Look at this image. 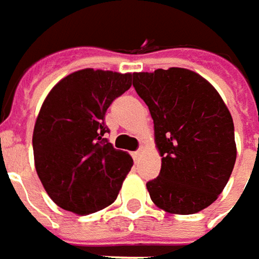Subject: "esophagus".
Segmentation results:
<instances>
[{"instance_id":"34e87169","label":"esophagus","mask_w":259,"mask_h":259,"mask_svg":"<svg viewBox=\"0 0 259 259\" xmlns=\"http://www.w3.org/2000/svg\"><path fill=\"white\" fill-rule=\"evenodd\" d=\"M141 154H143V147H141L140 150H137L134 154H133V157H134L135 161H137V160H140V157H141Z\"/></svg>"}]
</instances>
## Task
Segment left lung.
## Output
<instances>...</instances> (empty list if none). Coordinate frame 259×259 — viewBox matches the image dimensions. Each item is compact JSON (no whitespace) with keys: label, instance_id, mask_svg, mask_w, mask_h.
I'll return each instance as SVG.
<instances>
[{"label":"left lung","instance_id":"obj_1","mask_svg":"<svg viewBox=\"0 0 259 259\" xmlns=\"http://www.w3.org/2000/svg\"><path fill=\"white\" fill-rule=\"evenodd\" d=\"M133 86L150 109L163 157L158 177L147 183L151 200L168 213L203 210L234 170L231 112L206 79L182 67L134 73Z\"/></svg>","mask_w":259,"mask_h":259}]
</instances>
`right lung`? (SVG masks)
<instances>
[{
    "label": "right lung",
    "mask_w": 259,
    "mask_h": 259,
    "mask_svg": "<svg viewBox=\"0 0 259 259\" xmlns=\"http://www.w3.org/2000/svg\"><path fill=\"white\" fill-rule=\"evenodd\" d=\"M131 73L83 69L47 95L33 133L35 170L62 209L89 214L114 203L131 155L108 141L105 114L131 88Z\"/></svg>",
    "instance_id": "right-lung-1"
}]
</instances>
